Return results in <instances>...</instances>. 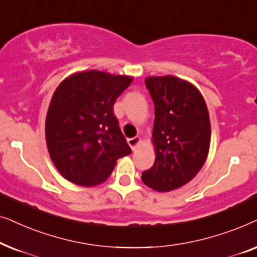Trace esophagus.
Listing matches in <instances>:
<instances>
[{
	"instance_id": "esophagus-1",
	"label": "esophagus",
	"mask_w": 257,
	"mask_h": 257,
	"mask_svg": "<svg viewBox=\"0 0 257 257\" xmlns=\"http://www.w3.org/2000/svg\"><path fill=\"white\" fill-rule=\"evenodd\" d=\"M128 143H129V146L132 147V149L135 150L136 148H138V146L140 145V143H141V139H140L139 136H135V138L129 139Z\"/></svg>"
}]
</instances>
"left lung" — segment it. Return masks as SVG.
<instances>
[{"mask_svg":"<svg viewBox=\"0 0 257 257\" xmlns=\"http://www.w3.org/2000/svg\"><path fill=\"white\" fill-rule=\"evenodd\" d=\"M146 87L155 105L156 159L142 173V181L157 191L177 189L200 172L207 159L209 112L200 91L181 78L148 77Z\"/></svg>","mask_w":257,"mask_h":257,"instance_id":"1","label":"left lung"}]
</instances>
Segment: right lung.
Listing matches in <instances>:
<instances>
[{"instance_id":"right-lung-1","label":"right lung","mask_w":257,"mask_h":257,"mask_svg":"<svg viewBox=\"0 0 257 257\" xmlns=\"http://www.w3.org/2000/svg\"><path fill=\"white\" fill-rule=\"evenodd\" d=\"M132 81L131 76L89 70L71 75L55 90L46 118L47 147L68 181L100 184L116 161L132 153L114 115L116 98Z\"/></svg>"}]
</instances>
